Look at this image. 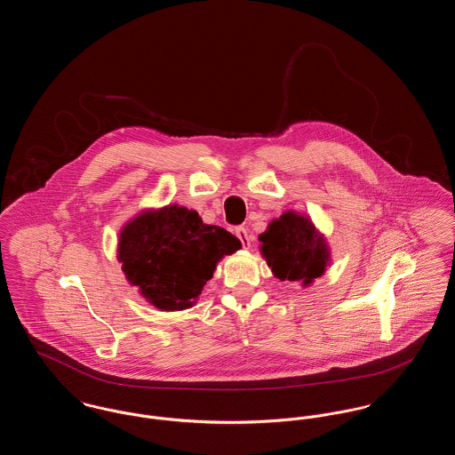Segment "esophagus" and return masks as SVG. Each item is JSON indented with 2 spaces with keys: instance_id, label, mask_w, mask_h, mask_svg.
<instances>
[{
  "instance_id": "obj_1",
  "label": "esophagus",
  "mask_w": 455,
  "mask_h": 455,
  "mask_svg": "<svg viewBox=\"0 0 455 455\" xmlns=\"http://www.w3.org/2000/svg\"><path fill=\"white\" fill-rule=\"evenodd\" d=\"M235 235L240 238V242H242L243 249H249V247H251V234H249V230H247V228L238 227L237 230H235Z\"/></svg>"
}]
</instances>
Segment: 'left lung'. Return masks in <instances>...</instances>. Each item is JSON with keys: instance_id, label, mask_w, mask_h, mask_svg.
Segmentation results:
<instances>
[{"instance_id": "left-lung-1", "label": "left lung", "mask_w": 455, "mask_h": 455, "mask_svg": "<svg viewBox=\"0 0 455 455\" xmlns=\"http://www.w3.org/2000/svg\"><path fill=\"white\" fill-rule=\"evenodd\" d=\"M259 252L273 276L307 288L324 276L332 254L324 234L312 218L293 210L267 223L260 234Z\"/></svg>"}]
</instances>
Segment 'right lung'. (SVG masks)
<instances>
[{
    "label": "right lung",
    "mask_w": 455,
    "mask_h": 455,
    "mask_svg": "<svg viewBox=\"0 0 455 455\" xmlns=\"http://www.w3.org/2000/svg\"><path fill=\"white\" fill-rule=\"evenodd\" d=\"M242 247L225 228L179 204L145 208L119 230L117 260L131 286L158 310L196 305L218 262Z\"/></svg>",
    "instance_id": "right-lung-1"
}]
</instances>
